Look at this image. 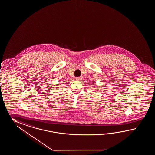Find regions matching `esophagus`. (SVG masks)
<instances>
[{"label": "esophagus", "mask_w": 155, "mask_h": 155, "mask_svg": "<svg viewBox=\"0 0 155 155\" xmlns=\"http://www.w3.org/2000/svg\"><path fill=\"white\" fill-rule=\"evenodd\" d=\"M75 79L76 80H80V79H82V77H76V78Z\"/></svg>", "instance_id": "1"}]
</instances>
